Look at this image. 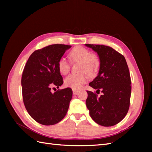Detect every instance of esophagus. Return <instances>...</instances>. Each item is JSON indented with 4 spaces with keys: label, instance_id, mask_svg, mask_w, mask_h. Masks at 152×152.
Segmentation results:
<instances>
[{
    "label": "esophagus",
    "instance_id": "obj_1",
    "mask_svg": "<svg viewBox=\"0 0 152 152\" xmlns=\"http://www.w3.org/2000/svg\"><path fill=\"white\" fill-rule=\"evenodd\" d=\"M72 92H73V94L74 95H77L79 92V90H77V89H72Z\"/></svg>",
    "mask_w": 152,
    "mask_h": 152
}]
</instances>
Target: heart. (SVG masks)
<instances>
[{
	"label": "heart",
	"instance_id": "1",
	"mask_svg": "<svg viewBox=\"0 0 152 152\" xmlns=\"http://www.w3.org/2000/svg\"><path fill=\"white\" fill-rule=\"evenodd\" d=\"M70 57L73 62L80 63L79 73L71 74L64 79V85L73 89H79L84 84L89 76H94L99 71L101 61L97 55L82 46L74 48L70 52ZM57 68L61 74L66 75L70 70V63L65 57H61L57 62Z\"/></svg>",
	"mask_w": 152,
	"mask_h": 152
}]
</instances>
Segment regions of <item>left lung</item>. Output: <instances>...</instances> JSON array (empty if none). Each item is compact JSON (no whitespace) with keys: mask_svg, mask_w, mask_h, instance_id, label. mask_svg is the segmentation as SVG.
I'll return each mask as SVG.
<instances>
[{"mask_svg":"<svg viewBox=\"0 0 152 152\" xmlns=\"http://www.w3.org/2000/svg\"><path fill=\"white\" fill-rule=\"evenodd\" d=\"M97 52L101 65L98 76L89 86L101 91H87V108L96 124L110 127L120 122L127 115L130 106L131 81L124 56L112 48L104 45L86 44Z\"/></svg>","mask_w":152,"mask_h":152,"instance_id":"obj_1","label":"left lung"}]
</instances>
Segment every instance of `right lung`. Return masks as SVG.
<instances>
[{
    "instance_id": "add662e5",
    "label": "right lung",
    "mask_w": 152,
    "mask_h": 152,
    "mask_svg": "<svg viewBox=\"0 0 152 152\" xmlns=\"http://www.w3.org/2000/svg\"><path fill=\"white\" fill-rule=\"evenodd\" d=\"M71 46L52 44L37 50L31 55L21 78L23 103L31 118L44 125L59 123L66 115L72 99L70 88L58 89L63 78L58 70L57 62Z\"/></svg>"
}]
</instances>
